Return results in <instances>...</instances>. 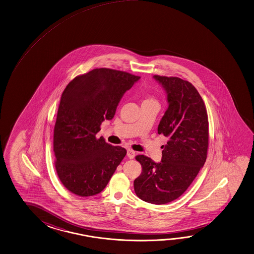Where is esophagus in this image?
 <instances>
[{
	"label": "esophagus",
	"mask_w": 254,
	"mask_h": 254,
	"mask_svg": "<svg viewBox=\"0 0 254 254\" xmlns=\"http://www.w3.org/2000/svg\"><path fill=\"white\" fill-rule=\"evenodd\" d=\"M127 157H129V159H133L135 157V151L132 149H128L127 150Z\"/></svg>",
	"instance_id": "esophagus-1"
}]
</instances>
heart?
<instances>
[{
  "mask_svg": "<svg viewBox=\"0 0 254 254\" xmlns=\"http://www.w3.org/2000/svg\"><path fill=\"white\" fill-rule=\"evenodd\" d=\"M157 104V99L150 94H144L142 96V105L145 104Z\"/></svg>",
  "mask_w": 254,
  "mask_h": 254,
  "instance_id": "obj_1",
  "label": "heart"
}]
</instances>
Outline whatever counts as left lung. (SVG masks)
<instances>
[{
  "instance_id": "1",
  "label": "left lung",
  "mask_w": 254,
  "mask_h": 254,
  "mask_svg": "<svg viewBox=\"0 0 254 254\" xmlns=\"http://www.w3.org/2000/svg\"><path fill=\"white\" fill-rule=\"evenodd\" d=\"M166 90L168 108L157 133L169 138L160 163L138 155L142 172L134 180V190L144 201L157 205L179 198L203 167L208 147V114L193 85L177 77L154 75Z\"/></svg>"
}]
</instances>
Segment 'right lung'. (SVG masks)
I'll use <instances>...</instances> for the list:
<instances>
[{
	"instance_id": "right-lung-1",
	"label": "right lung",
	"mask_w": 254,
	"mask_h": 254,
	"mask_svg": "<svg viewBox=\"0 0 254 254\" xmlns=\"http://www.w3.org/2000/svg\"><path fill=\"white\" fill-rule=\"evenodd\" d=\"M140 77L116 69H92L77 76L61 97L54 130L56 173L70 192L93 196L106 188L126 149L97 138L112 120L121 98Z\"/></svg>"
}]
</instances>
